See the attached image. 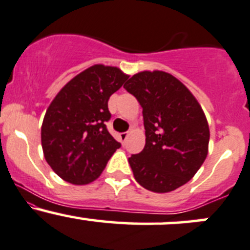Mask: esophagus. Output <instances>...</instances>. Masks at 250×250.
Wrapping results in <instances>:
<instances>
[{"instance_id": "34e87169", "label": "esophagus", "mask_w": 250, "mask_h": 250, "mask_svg": "<svg viewBox=\"0 0 250 250\" xmlns=\"http://www.w3.org/2000/svg\"><path fill=\"white\" fill-rule=\"evenodd\" d=\"M120 139H121V141H122V144H125V140L128 139V133H121L120 134Z\"/></svg>"}]
</instances>
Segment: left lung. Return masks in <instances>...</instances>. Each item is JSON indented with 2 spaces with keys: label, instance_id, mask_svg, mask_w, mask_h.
Here are the masks:
<instances>
[{
  "label": "left lung",
  "instance_id": "8db88e82",
  "mask_svg": "<svg viewBox=\"0 0 250 250\" xmlns=\"http://www.w3.org/2000/svg\"><path fill=\"white\" fill-rule=\"evenodd\" d=\"M123 87L143 107L146 144L128 162L136 182L167 193L186 185L208 152L209 128L200 104L171 74L140 72Z\"/></svg>",
  "mask_w": 250,
  "mask_h": 250
}]
</instances>
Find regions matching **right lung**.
I'll list each match as a JSON object with an SVG mask.
<instances>
[{
    "instance_id": "1",
    "label": "right lung",
    "mask_w": 250,
    "mask_h": 250,
    "mask_svg": "<svg viewBox=\"0 0 250 250\" xmlns=\"http://www.w3.org/2000/svg\"><path fill=\"white\" fill-rule=\"evenodd\" d=\"M129 75L94 64L73 78L49 105L42 125L44 157L55 173L72 185L101 176L121 144L107 132L110 96Z\"/></svg>"
}]
</instances>
